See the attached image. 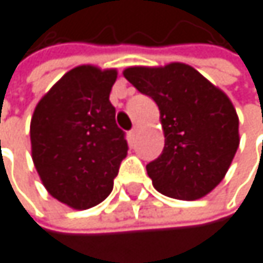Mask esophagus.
I'll return each mask as SVG.
<instances>
[{
  "instance_id": "obj_1",
  "label": "esophagus",
  "mask_w": 263,
  "mask_h": 263,
  "mask_svg": "<svg viewBox=\"0 0 263 263\" xmlns=\"http://www.w3.org/2000/svg\"><path fill=\"white\" fill-rule=\"evenodd\" d=\"M137 134H139V126H134L133 129L129 130V136H130V139H136V137H137Z\"/></svg>"
}]
</instances>
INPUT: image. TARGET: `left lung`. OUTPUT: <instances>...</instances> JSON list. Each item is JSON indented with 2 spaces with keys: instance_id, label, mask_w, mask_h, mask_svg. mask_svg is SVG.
Here are the masks:
<instances>
[{
  "instance_id": "obj_1",
  "label": "left lung",
  "mask_w": 263,
  "mask_h": 263,
  "mask_svg": "<svg viewBox=\"0 0 263 263\" xmlns=\"http://www.w3.org/2000/svg\"><path fill=\"white\" fill-rule=\"evenodd\" d=\"M123 75L160 110L165 148L146 165L154 188L179 200L211 193L239 148V118L230 98L183 63L127 67Z\"/></svg>"
}]
</instances>
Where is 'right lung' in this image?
I'll list each match as a JSON object with an SVG mask.
<instances>
[{"label":"right lung","mask_w":263,"mask_h":263,"mask_svg":"<svg viewBox=\"0 0 263 263\" xmlns=\"http://www.w3.org/2000/svg\"><path fill=\"white\" fill-rule=\"evenodd\" d=\"M115 80V69L78 66L50 87L32 115L33 165L49 194L73 210L92 208L110 194L127 154L109 101Z\"/></svg>","instance_id":"right-lung-1"}]
</instances>
